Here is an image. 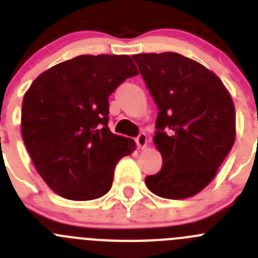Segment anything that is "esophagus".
I'll use <instances>...</instances> for the list:
<instances>
[{
    "mask_svg": "<svg viewBox=\"0 0 258 258\" xmlns=\"http://www.w3.org/2000/svg\"><path fill=\"white\" fill-rule=\"evenodd\" d=\"M135 141H136V144H138L139 148H141V149H143V148H145V146H146V143H148V138H146L145 134H143V132H141V134H139L138 138L135 139Z\"/></svg>",
    "mask_w": 258,
    "mask_h": 258,
    "instance_id": "1",
    "label": "esophagus"
}]
</instances>
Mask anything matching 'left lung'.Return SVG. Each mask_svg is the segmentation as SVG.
Masks as SVG:
<instances>
[{
	"instance_id": "1",
	"label": "left lung",
	"mask_w": 258,
	"mask_h": 258,
	"mask_svg": "<svg viewBox=\"0 0 258 258\" xmlns=\"http://www.w3.org/2000/svg\"><path fill=\"white\" fill-rule=\"evenodd\" d=\"M159 110L154 144L162 169L146 176L155 196L184 199L210 184L235 141V108L217 76L176 52L132 55Z\"/></svg>"
}]
</instances>
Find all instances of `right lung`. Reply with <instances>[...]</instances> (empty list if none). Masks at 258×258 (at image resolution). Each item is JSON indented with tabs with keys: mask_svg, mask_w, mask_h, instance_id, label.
Returning a JSON list of instances; mask_svg holds the SVG:
<instances>
[{
	"mask_svg": "<svg viewBox=\"0 0 258 258\" xmlns=\"http://www.w3.org/2000/svg\"><path fill=\"white\" fill-rule=\"evenodd\" d=\"M139 74L128 55H81L33 81L22 105V135L51 190L71 201L105 196L119 159L136 148L108 127V97Z\"/></svg>",
	"mask_w": 258,
	"mask_h": 258,
	"instance_id": "add662e5",
	"label": "right lung"
}]
</instances>
